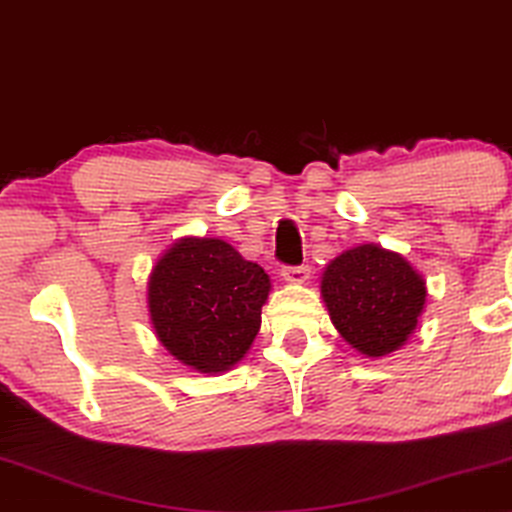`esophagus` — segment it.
I'll list each match as a JSON object with an SVG mask.
<instances>
[{"label":"esophagus","mask_w":512,"mask_h":512,"mask_svg":"<svg viewBox=\"0 0 512 512\" xmlns=\"http://www.w3.org/2000/svg\"><path fill=\"white\" fill-rule=\"evenodd\" d=\"M281 276L290 283H304V281H309L311 267L309 264H299V267H283Z\"/></svg>","instance_id":"obj_1"}]
</instances>
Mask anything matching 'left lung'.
I'll use <instances>...</instances> for the list:
<instances>
[{"mask_svg": "<svg viewBox=\"0 0 512 512\" xmlns=\"http://www.w3.org/2000/svg\"><path fill=\"white\" fill-rule=\"evenodd\" d=\"M320 292L339 335L372 358L407 342L426 302L424 278L398 252L372 243L327 264Z\"/></svg>", "mask_w": 512, "mask_h": 512, "instance_id": "1", "label": "left lung"}]
</instances>
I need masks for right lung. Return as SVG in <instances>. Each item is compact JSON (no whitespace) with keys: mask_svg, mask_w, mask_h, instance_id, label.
Listing matches in <instances>:
<instances>
[{"mask_svg":"<svg viewBox=\"0 0 512 512\" xmlns=\"http://www.w3.org/2000/svg\"><path fill=\"white\" fill-rule=\"evenodd\" d=\"M271 290L260 264L220 238H185L149 278L156 337L199 372H224L250 349Z\"/></svg>","mask_w":512,"mask_h":512,"instance_id":"right-lung-1","label":"right lung"}]
</instances>
